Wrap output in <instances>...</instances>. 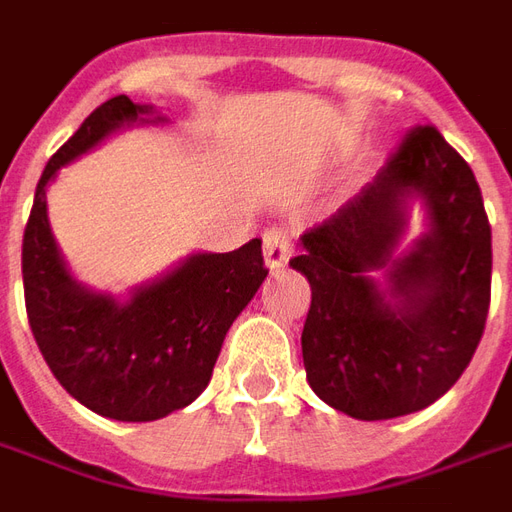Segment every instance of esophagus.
Here are the masks:
<instances>
[{
	"mask_svg": "<svg viewBox=\"0 0 512 512\" xmlns=\"http://www.w3.org/2000/svg\"><path fill=\"white\" fill-rule=\"evenodd\" d=\"M290 252H293V233L288 227H268L263 233V257H266L268 268H279L285 266L290 260Z\"/></svg>",
	"mask_w": 512,
	"mask_h": 512,
	"instance_id": "esophagus-1",
	"label": "esophagus"
}]
</instances>
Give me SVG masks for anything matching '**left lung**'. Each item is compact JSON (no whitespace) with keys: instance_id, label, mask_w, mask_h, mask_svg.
I'll return each instance as SVG.
<instances>
[{"instance_id":"8db88e82","label":"left lung","mask_w":512,"mask_h":512,"mask_svg":"<svg viewBox=\"0 0 512 512\" xmlns=\"http://www.w3.org/2000/svg\"><path fill=\"white\" fill-rule=\"evenodd\" d=\"M414 196L429 233L392 258ZM301 244L290 266L312 290L301 354L315 395L370 422L430 406L461 378L491 304V224L472 167L436 128H411L373 183ZM378 267L384 291L369 277Z\"/></svg>"}]
</instances>
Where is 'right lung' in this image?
<instances>
[{
  "label": "right lung",
  "mask_w": 512,
  "mask_h": 512,
  "mask_svg": "<svg viewBox=\"0 0 512 512\" xmlns=\"http://www.w3.org/2000/svg\"><path fill=\"white\" fill-rule=\"evenodd\" d=\"M150 115V104L115 95L84 120L43 169L21 246L29 329L46 365L82 406L120 422L161 419L197 400L224 334L268 274L260 238L222 255H191L126 304L68 274L46 216L49 180L104 136Z\"/></svg>",
  "instance_id": "1"
}]
</instances>
